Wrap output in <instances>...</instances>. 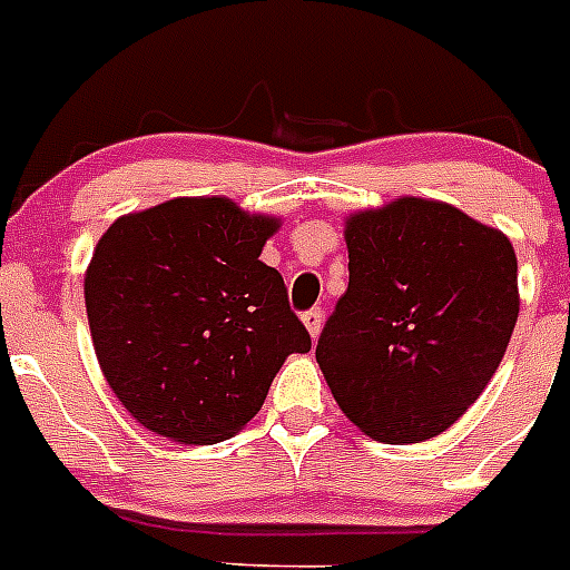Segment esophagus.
I'll list each match as a JSON object with an SVG mask.
<instances>
[{
  "label": "esophagus",
  "instance_id": "esophagus-1",
  "mask_svg": "<svg viewBox=\"0 0 570 570\" xmlns=\"http://www.w3.org/2000/svg\"><path fill=\"white\" fill-rule=\"evenodd\" d=\"M322 320H325L322 308H311L302 314V322H305V328H308V334L314 336V340L320 336V331H322Z\"/></svg>",
  "mask_w": 570,
  "mask_h": 570
}]
</instances>
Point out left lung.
Instances as JSON below:
<instances>
[{
    "mask_svg": "<svg viewBox=\"0 0 570 570\" xmlns=\"http://www.w3.org/2000/svg\"><path fill=\"white\" fill-rule=\"evenodd\" d=\"M347 291L316 345L351 422L391 445L454 425L497 374L520 314L500 230L405 196L347 219Z\"/></svg>",
    "mask_w": 570,
    "mask_h": 570,
    "instance_id": "8db88e82",
    "label": "left lung"
}]
</instances>
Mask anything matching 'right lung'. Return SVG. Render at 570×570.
Here are the masks:
<instances>
[{"instance_id": "obj_1", "label": "right lung", "mask_w": 570, "mask_h": 570, "mask_svg": "<svg viewBox=\"0 0 570 570\" xmlns=\"http://www.w3.org/2000/svg\"><path fill=\"white\" fill-rule=\"evenodd\" d=\"M276 219L230 199H170L116 219L85 274L90 336L114 394L148 431L190 445L234 436L288 354L311 351L279 271Z\"/></svg>"}]
</instances>
